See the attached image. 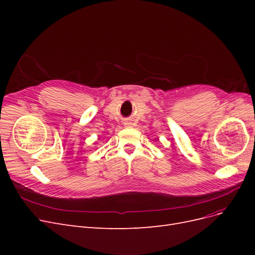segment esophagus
Masks as SVG:
<instances>
[{"label": "esophagus", "instance_id": "34e87169", "mask_svg": "<svg viewBox=\"0 0 255 255\" xmlns=\"http://www.w3.org/2000/svg\"><path fill=\"white\" fill-rule=\"evenodd\" d=\"M125 125H126V127L129 128L130 126H132V123H130V122H126V123H125Z\"/></svg>", "mask_w": 255, "mask_h": 255}]
</instances>
